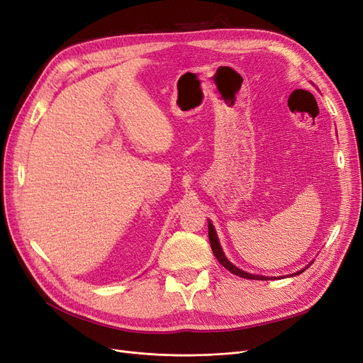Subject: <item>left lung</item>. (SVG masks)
I'll list each match as a JSON object with an SVG mask.
<instances>
[{"label":"left lung","mask_w":363,"mask_h":363,"mask_svg":"<svg viewBox=\"0 0 363 363\" xmlns=\"http://www.w3.org/2000/svg\"><path fill=\"white\" fill-rule=\"evenodd\" d=\"M208 235H209V242H211V248H212V252H213V256L217 257V260L225 267V269H229L232 274H235V275H238V277H240V278H248V279H269L267 277H260V275H252V274H247V272H244V271H240L239 267H236L235 264H232L229 260H227V257L224 256V252H223V250H221V245H220V242H218V238H217V233H216V229H213V225H212V223L209 221L208 223ZM302 271H299L298 274H301Z\"/></svg>","instance_id":"8db88e82"}]
</instances>
